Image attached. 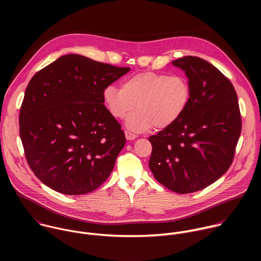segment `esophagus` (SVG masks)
<instances>
[{
	"mask_svg": "<svg viewBox=\"0 0 261 261\" xmlns=\"http://www.w3.org/2000/svg\"><path fill=\"white\" fill-rule=\"evenodd\" d=\"M125 136H126V138H127L128 140H134V139L137 138V135L134 134V133H132V132L129 131V130H126V131H125Z\"/></svg>",
	"mask_w": 261,
	"mask_h": 261,
	"instance_id": "34e87169",
	"label": "esophagus"
}]
</instances>
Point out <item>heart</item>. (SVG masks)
I'll list each match as a JSON object with an SVG mask.
<instances>
[{
  "instance_id": "1",
  "label": "heart",
  "mask_w": 261,
  "mask_h": 261,
  "mask_svg": "<svg viewBox=\"0 0 261 261\" xmlns=\"http://www.w3.org/2000/svg\"><path fill=\"white\" fill-rule=\"evenodd\" d=\"M190 99L187 77L151 71L134 74L124 81L122 88L109 85L102 92L103 103L115 119H124L137 106L126 126L138 133L171 127L184 116Z\"/></svg>"
}]
</instances>
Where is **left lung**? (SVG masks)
Wrapping results in <instances>:
<instances>
[{"mask_svg": "<svg viewBox=\"0 0 261 261\" xmlns=\"http://www.w3.org/2000/svg\"><path fill=\"white\" fill-rule=\"evenodd\" d=\"M191 86L184 116L148 140L153 151L148 167L155 178L175 193L204 189L232 163L242 120L236 90L211 63L187 56L171 62Z\"/></svg>", "mask_w": 261, "mask_h": 261, "instance_id": "obj_1", "label": "left lung"}]
</instances>
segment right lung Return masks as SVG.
I'll return each instance as SVG.
<instances>
[{
  "mask_svg": "<svg viewBox=\"0 0 261 261\" xmlns=\"http://www.w3.org/2000/svg\"><path fill=\"white\" fill-rule=\"evenodd\" d=\"M129 70L66 55L32 77L19 135L30 168L47 187L83 195L110 175L126 137L103 104L102 92Z\"/></svg>",
  "mask_w": 261,
  "mask_h": 261,
  "instance_id": "add662e5",
  "label": "right lung"
}]
</instances>
